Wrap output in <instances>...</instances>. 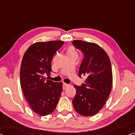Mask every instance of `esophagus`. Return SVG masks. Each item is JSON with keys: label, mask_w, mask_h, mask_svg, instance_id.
Segmentation results:
<instances>
[{"label": "esophagus", "mask_w": 135, "mask_h": 135, "mask_svg": "<svg viewBox=\"0 0 135 135\" xmlns=\"http://www.w3.org/2000/svg\"><path fill=\"white\" fill-rule=\"evenodd\" d=\"M68 86H69V85H68V84H65V83H64L63 84V89L64 90H65L66 88H67Z\"/></svg>", "instance_id": "obj_1"}]
</instances>
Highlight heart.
Masks as SVG:
<instances>
[{"label": "heart", "mask_w": 135, "mask_h": 135, "mask_svg": "<svg viewBox=\"0 0 135 135\" xmlns=\"http://www.w3.org/2000/svg\"><path fill=\"white\" fill-rule=\"evenodd\" d=\"M69 53L76 54V52L75 51V50H74L73 47H70V48H69V49H68V54H69Z\"/></svg>", "instance_id": "heart-1"}]
</instances>
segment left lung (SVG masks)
Instances as JSON below:
<instances>
[{"instance_id":"8db88e82","label":"left lung","mask_w":135,"mask_h":135,"mask_svg":"<svg viewBox=\"0 0 135 135\" xmlns=\"http://www.w3.org/2000/svg\"><path fill=\"white\" fill-rule=\"evenodd\" d=\"M73 44L84 55L78 74L80 78L84 75L87 78L81 86L74 85L76 93L72 102L79 114L93 116L105 105L111 92V62L106 52L98 44L80 40L73 41Z\"/></svg>"}]
</instances>
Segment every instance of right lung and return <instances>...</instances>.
Returning <instances> with one entry per match:
<instances>
[{
  "label": "right lung",
  "mask_w": 135,
  "mask_h": 135,
  "mask_svg": "<svg viewBox=\"0 0 135 135\" xmlns=\"http://www.w3.org/2000/svg\"><path fill=\"white\" fill-rule=\"evenodd\" d=\"M64 44L61 41L38 42L32 44L23 56L20 80L23 95L31 109L44 116L55 110L62 91V82L47 79L56 52Z\"/></svg>",
  "instance_id": "right-lung-1"
}]
</instances>
